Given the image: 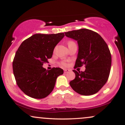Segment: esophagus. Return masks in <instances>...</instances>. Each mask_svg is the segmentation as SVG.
<instances>
[{
    "label": "esophagus",
    "mask_w": 125,
    "mask_h": 125,
    "mask_svg": "<svg viewBox=\"0 0 125 125\" xmlns=\"http://www.w3.org/2000/svg\"><path fill=\"white\" fill-rule=\"evenodd\" d=\"M69 71H70V70H69V69H64V73H66L69 72Z\"/></svg>",
    "instance_id": "esophagus-1"
}]
</instances>
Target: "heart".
Segmentation results:
<instances>
[{
	"label": "heart",
	"instance_id": "b5f03b06",
	"mask_svg": "<svg viewBox=\"0 0 125 125\" xmlns=\"http://www.w3.org/2000/svg\"><path fill=\"white\" fill-rule=\"evenodd\" d=\"M73 42L69 41L68 43H67V44H70V43H73ZM61 64L63 66H66V63L65 62H61Z\"/></svg>",
	"mask_w": 125,
	"mask_h": 125
}]
</instances>
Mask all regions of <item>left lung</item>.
Returning a JSON list of instances; mask_svg holds the SVG:
<instances>
[{
    "label": "left lung",
    "instance_id": "left-lung-1",
    "mask_svg": "<svg viewBox=\"0 0 125 125\" xmlns=\"http://www.w3.org/2000/svg\"><path fill=\"white\" fill-rule=\"evenodd\" d=\"M76 40L79 46L74 68L85 66L84 72L73 70L75 78L69 84L82 95L96 94L106 83L110 74L112 58L108 46L98 33L87 29L64 32Z\"/></svg>",
    "mask_w": 125,
    "mask_h": 125
}]
</instances>
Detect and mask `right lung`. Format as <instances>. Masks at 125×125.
<instances>
[{
	"mask_svg": "<svg viewBox=\"0 0 125 125\" xmlns=\"http://www.w3.org/2000/svg\"><path fill=\"white\" fill-rule=\"evenodd\" d=\"M64 36V33L35 34L21 43L13 59V71L17 84L26 95L43 99L52 92L63 71L59 67L48 71L42 66L48 63L54 47Z\"/></svg>",
	"mask_w": 125,
	"mask_h": 125,
	"instance_id": "obj_1",
	"label": "right lung"
}]
</instances>
